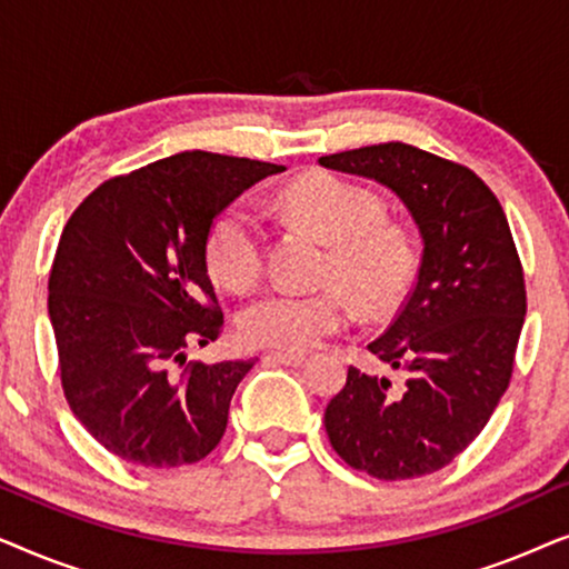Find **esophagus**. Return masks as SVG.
<instances>
[{"label":"esophagus","instance_id":"1","mask_svg":"<svg viewBox=\"0 0 569 569\" xmlns=\"http://www.w3.org/2000/svg\"><path fill=\"white\" fill-rule=\"evenodd\" d=\"M267 360L279 362V365H290V368H298V365L306 362V355H302V352H269Z\"/></svg>","mask_w":569,"mask_h":569}]
</instances>
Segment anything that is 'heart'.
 <instances>
[{
	"label": "heart",
	"mask_w": 569,
	"mask_h": 569,
	"mask_svg": "<svg viewBox=\"0 0 569 569\" xmlns=\"http://www.w3.org/2000/svg\"><path fill=\"white\" fill-rule=\"evenodd\" d=\"M277 209L329 240L321 279L337 287L263 292L240 313V331L251 345L287 352L316 347L349 323L347 298L370 316L399 306L415 274V246L399 224L386 220V201L376 191L337 173H310L279 191ZM204 253L212 277L230 290L259 282L267 232L248 201H232L214 217Z\"/></svg>",
	"instance_id": "b5f03b06"
}]
</instances>
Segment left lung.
<instances>
[{
  "instance_id": "1",
  "label": "left lung",
  "mask_w": 569,
  "mask_h": 569,
  "mask_svg": "<svg viewBox=\"0 0 569 569\" xmlns=\"http://www.w3.org/2000/svg\"><path fill=\"white\" fill-rule=\"evenodd\" d=\"M318 162L391 189L425 243L415 290L368 345L407 380L393 388L349 368L326 407V432L357 471L425 477L469 448L510 386L526 282L508 217L473 170L419 147L386 142Z\"/></svg>"
}]
</instances>
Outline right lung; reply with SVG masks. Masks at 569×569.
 I'll return each instance as SVG.
<instances>
[{
	"instance_id": "1",
	"label": "right lung",
	"mask_w": 569,
	"mask_h": 569,
	"mask_svg": "<svg viewBox=\"0 0 569 569\" xmlns=\"http://www.w3.org/2000/svg\"><path fill=\"white\" fill-rule=\"evenodd\" d=\"M284 166L181 152L100 183L61 232L49 318L61 388L121 461L197 463L222 440L253 360L186 362L220 337L207 232L230 201Z\"/></svg>"
}]
</instances>
